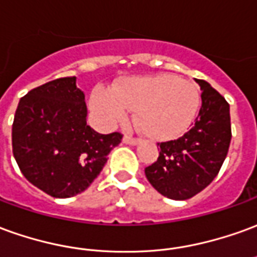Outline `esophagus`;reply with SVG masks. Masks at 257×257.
<instances>
[{
    "mask_svg": "<svg viewBox=\"0 0 257 257\" xmlns=\"http://www.w3.org/2000/svg\"><path fill=\"white\" fill-rule=\"evenodd\" d=\"M123 143H126V145H131V146H136V145H139V139H135L132 136H129V135H125L123 136Z\"/></svg>",
    "mask_w": 257,
    "mask_h": 257,
    "instance_id": "esophagus-1",
    "label": "esophagus"
}]
</instances>
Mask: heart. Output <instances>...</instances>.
Segmentation results:
<instances>
[{
	"label": "heart",
	"mask_w": 257,
	"mask_h": 257,
	"mask_svg": "<svg viewBox=\"0 0 257 257\" xmlns=\"http://www.w3.org/2000/svg\"><path fill=\"white\" fill-rule=\"evenodd\" d=\"M200 101V91L193 82L159 73L123 79L112 90L94 89L89 97V107L104 128L122 122L128 110H136V119L143 132L149 138L167 141L191 128Z\"/></svg>",
	"instance_id": "1"
}]
</instances>
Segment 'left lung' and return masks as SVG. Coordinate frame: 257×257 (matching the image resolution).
I'll list each match as a JSON object with an SVG mask.
<instances>
[{
	"label": "left lung",
	"mask_w": 257,
	"mask_h": 257,
	"mask_svg": "<svg viewBox=\"0 0 257 257\" xmlns=\"http://www.w3.org/2000/svg\"><path fill=\"white\" fill-rule=\"evenodd\" d=\"M202 107L195 125L177 141L159 143V159L145 168L147 181L163 196L186 200L216 178L231 142L229 104L206 80L196 79Z\"/></svg>",
	"instance_id": "obj_1"
}]
</instances>
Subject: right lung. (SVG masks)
<instances>
[{
	"mask_svg": "<svg viewBox=\"0 0 257 257\" xmlns=\"http://www.w3.org/2000/svg\"><path fill=\"white\" fill-rule=\"evenodd\" d=\"M76 78L47 82L21 98L12 125V152L30 184L53 197L86 191L121 143L122 135H101L87 122Z\"/></svg>",
	"mask_w": 257,
	"mask_h": 257,
	"instance_id": "obj_1",
	"label": "right lung"
}]
</instances>
